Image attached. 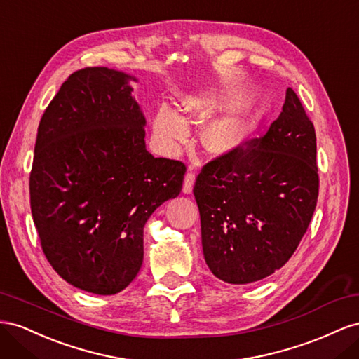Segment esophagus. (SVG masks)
<instances>
[{
	"label": "esophagus",
	"mask_w": 359,
	"mask_h": 359,
	"mask_svg": "<svg viewBox=\"0 0 359 359\" xmlns=\"http://www.w3.org/2000/svg\"><path fill=\"white\" fill-rule=\"evenodd\" d=\"M194 183H196V174L194 172H187L185 174V179H183V192L185 194H191L192 188H194Z\"/></svg>",
	"instance_id": "34e87169"
}]
</instances>
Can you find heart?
Segmentation results:
<instances>
[{
    "mask_svg": "<svg viewBox=\"0 0 359 359\" xmlns=\"http://www.w3.org/2000/svg\"><path fill=\"white\" fill-rule=\"evenodd\" d=\"M222 105L219 96L188 93L180 99L182 117L168 105L158 108L153 118V135L165 150H172L188 140L185 121L203 123L210 118ZM254 132V118L245 108L234 109L208 123L201 132V144L213 156H230L239 151Z\"/></svg>",
    "mask_w": 359,
    "mask_h": 359,
    "instance_id": "heart-1",
    "label": "heart"
}]
</instances>
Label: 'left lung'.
Returning <instances> with one entry per match:
<instances>
[{
  "instance_id": "8db88e82",
  "label": "left lung",
  "mask_w": 359,
  "mask_h": 359,
  "mask_svg": "<svg viewBox=\"0 0 359 359\" xmlns=\"http://www.w3.org/2000/svg\"><path fill=\"white\" fill-rule=\"evenodd\" d=\"M194 196L204 260L217 278L250 284L289 262L319 196L314 126L292 88L262 137L203 167Z\"/></svg>"
}]
</instances>
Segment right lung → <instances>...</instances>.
I'll list each match as a JSON object with an SVG mask.
<instances>
[{
  "label": "right lung",
  "instance_id": "add662e5",
  "mask_svg": "<svg viewBox=\"0 0 359 359\" xmlns=\"http://www.w3.org/2000/svg\"><path fill=\"white\" fill-rule=\"evenodd\" d=\"M108 67L72 74L37 129L29 203L42 248L76 289L116 294L144 257V225L182 191L185 165L146 149L130 83Z\"/></svg>",
  "mask_w": 359,
  "mask_h": 359
}]
</instances>
